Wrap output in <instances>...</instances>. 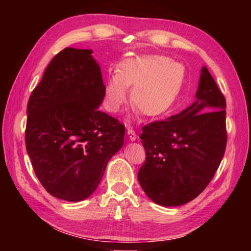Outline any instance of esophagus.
<instances>
[{"mask_svg": "<svg viewBox=\"0 0 251 251\" xmlns=\"http://www.w3.org/2000/svg\"><path fill=\"white\" fill-rule=\"evenodd\" d=\"M127 136H128L130 142H134L136 141V138H137V135H136L135 130L131 128V127H127Z\"/></svg>", "mask_w": 251, "mask_h": 251, "instance_id": "1", "label": "esophagus"}]
</instances>
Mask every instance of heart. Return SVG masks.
<instances>
[{
  "mask_svg": "<svg viewBox=\"0 0 251 251\" xmlns=\"http://www.w3.org/2000/svg\"><path fill=\"white\" fill-rule=\"evenodd\" d=\"M186 78L182 64L161 55H136L122 61L116 75L105 84L104 95L110 112H118L131 90V103L147 117H159L171 109Z\"/></svg>",
  "mask_w": 251,
  "mask_h": 251,
  "instance_id": "heart-1",
  "label": "heart"
}]
</instances>
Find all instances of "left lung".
<instances>
[{
	"label": "left lung",
	"mask_w": 251,
	"mask_h": 251,
	"mask_svg": "<svg viewBox=\"0 0 251 251\" xmlns=\"http://www.w3.org/2000/svg\"><path fill=\"white\" fill-rule=\"evenodd\" d=\"M146 161L138 181L157 205L176 207L203 192L227 144L226 100L205 66L196 100L179 114L143 127Z\"/></svg>",
	"instance_id": "obj_1"
}]
</instances>
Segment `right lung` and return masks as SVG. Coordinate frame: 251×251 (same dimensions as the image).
I'll list each match as a JSON object with an SVG mask.
<instances>
[{"instance_id":"obj_1","label":"right lung","mask_w":251,"mask_h":251,"mask_svg":"<svg viewBox=\"0 0 251 251\" xmlns=\"http://www.w3.org/2000/svg\"><path fill=\"white\" fill-rule=\"evenodd\" d=\"M92 50L66 48L46 67L27 104L25 145L46 192L67 201L91 196L108 160L124 144L125 126L100 112V67Z\"/></svg>"}]
</instances>
